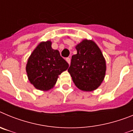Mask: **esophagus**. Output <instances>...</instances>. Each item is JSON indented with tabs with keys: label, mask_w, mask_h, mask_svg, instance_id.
I'll return each mask as SVG.
<instances>
[{
	"label": "esophagus",
	"mask_w": 133,
	"mask_h": 133,
	"mask_svg": "<svg viewBox=\"0 0 133 133\" xmlns=\"http://www.w3.org/2000/svg\"><path fill=\"white\" fill-rule=\"evenodd\" d=\"M66 62H67V63H69V64H70V58H66Z\"/></svg>",
	"instance_id": "1"
}]
</instances>
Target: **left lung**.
I'll return each instance as SVG.
<instances>
[{
  "label": "left lung",
  "mask_w": 133,
  "mask_h": 133,
  "mask_svg": "<svg viewBox=\"0 0 133 133\" xmlns=\"http://www.w3.org/2000/svg\"><path fill=\"white\" fill-rule=\"evenodd\" d=\"M68 72L78 89L92 91L100 87L106 74V61L101 50L92 40L84 39L76 46Z\"/></svg>",
  "instance_id": "8db88e82"
}]
</instances>
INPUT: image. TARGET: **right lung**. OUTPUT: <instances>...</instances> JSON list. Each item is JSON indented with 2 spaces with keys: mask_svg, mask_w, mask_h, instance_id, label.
I'll return each mask as SVG.
<instances>
[{
  "mask_svg": "<svg viewBox=\"0 0 133 133\" xmlns=\"http://www.w3.org/2000/svg\"><path fill=\"white\" fill-rule=\"evenodd\" d=\"M52 42H41L29 56L26 66L27 77L36 89L47 91L56 84L58 75L69 68L58 50L52 49Z\"/></svg>",
  "mask_w": 133,
  "mask_h": 133,
  "instance_id": "add662e5",
  "label": "right lung"
}]
</instances>
